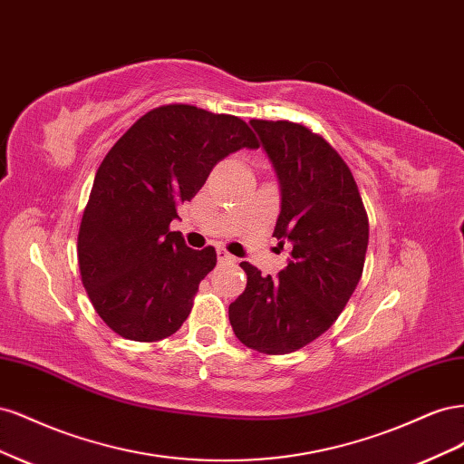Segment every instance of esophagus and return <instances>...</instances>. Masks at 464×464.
<instances>
[{"mask_svg":"<svg viewBox=\"0 0 464 464\" xmlns=\"http://www.w3.org/2000/svg\"><path fill=\"white\" fill-rule=\"evenodd\" d=\"M217 257H218V263H234L236 261V257L232 254H228V251L224 247L217 249Z\"/></svg>","mask_w":464,"mask_h":464,"instance_id":"1","label":"esophagus"}]
</instances>
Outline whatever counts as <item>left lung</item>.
Wrapping results in <instances>:
<instances>
[{
  "mask_svg": "<svg viewBox=\"0 0 464 464\" xmlns=\"http://www.w3.org/2000/svg\"><path fill=\"white\" fill-rule=\"evenodd\" d=\"M280 188L273 236L292 244L288 265L263 276L242 261L244 294L228 307L230 325L246 346L288 354L315 341L356 290L368 249V215L358 186L325 139L300 123L251 120Z\"/></svg>",
  "mask_w": 464,
  "mask_h": 464,
  "instance_id": "1",
  "label": "left lung"
}]
</instances>
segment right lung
Segmentation results:
<instances>
[{
  "label": "right lung",
  "instance_id": "1",
  "mask_svg": "<svg viewBox=\"0 0 464 464\" xmlns=\"http://www.w3.org/2000/svg\"><path fill=\"white\" fill-rule=\"evenodd\" d=\"M259 143L247 123L189 104L154 108L110 149L82 213L77 256L96 314L123 339L174 334L215 269V247L191 249L170 230L215 164Z\"/></svg>",
  "mask_w": 464,
  "mask_h": 464
}]
</instances>
